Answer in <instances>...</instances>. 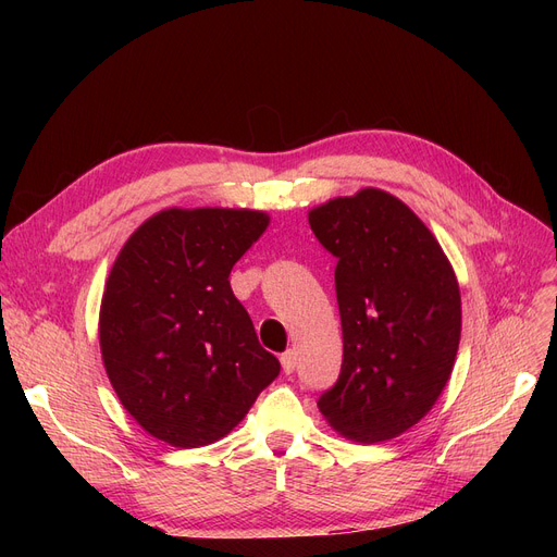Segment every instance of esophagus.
Instances as JSON below:
<instances>
[{
	"instance_id": "34e87169",
	"label": "esophagus",
	"mask_w": 557,
	"mask_h": 557,
	"mask_svg": "<svg viewBox=\"0 0 557 557\" xmlns=\"http://www.w3.org/2000/svg\"><path fill=\"white\" fill-rule=\"evenodd\" d=\"M280 363H282V370L286 374L294 372L296 370V352H294V349H286V352L280 357Z\"/></svg>"
}]
</instances>
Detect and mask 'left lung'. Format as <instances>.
I'll use <instances>...</instances> for the list:
<instances>
[{
  "label": "left lung",
  "instance_id": "left-lung-1",
  "mask_svg": "<svg viewBox=\"0 0 557 557\" xmlns=\"http://www.w3.org/2000/svg\"><path fill=\"white\" fill-rule=\"evenodd\" d=\"M336 257L343 366L318 411L352 443H386L443 395L460 343V288L445 250L397 196L363 187L309 210Z\"/></svg>",
  "mask_w": 557,
  "mask_h": 557
}]
</instances>
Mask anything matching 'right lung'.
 <instances>
[{"mask_svg": "<svg viewBox=\"0 0 557 557\" xmlns=\"http://www.w3.org/2000/svg\"><path fill=\"white\" fill-rule=\"evenodd\" d=\"M269 223L259 210L169 208L146 219L112 263L101 359L131 418L171 447L221 441L280 374L227 280Z\"/></svg>", "mask_w": 557, "mask_h": 557, "instance_id": "1", "label": "right lung"}]
</instances>
